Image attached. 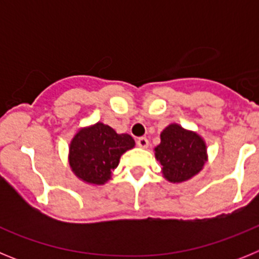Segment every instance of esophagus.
<instances>
[{"mask_svg":"<svg viewBox=\"0 0 259 259\" xmlns=\"http://www.w3.org/2000/svg\"><path fill=\"white\" fill-rule=\"evenodd\" d=\"M137 145L143 148V149H146L148 146H149V140L146 139V137H139L137 139Z\"/></svg>","mask_w":259,"mask_h":259,"instance_id":"1","label":"esophagus"}]
</instances>
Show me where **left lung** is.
<instances>
[{
  "mask_svg": "<svg viewBox=\"0 0 259 259\" xmlns=\"http://www.w3.org/2000/svg\"><path fill=\"white\" fill-rule=\"evenodd\" d=\"M162 174L170 183L192 179L203 168L207 161L206 143L194 131L171 123L161 132V143L154 148Z\"/></svg>",
  "mask_w": 259,
  "mask_h": 259,
  "instance_id": "obj_1",
  "label": "left lung"
}]
</instances>
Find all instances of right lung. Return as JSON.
Wrapping results in <instances>:
<instances>
[{"mask_svg": "<svg viewBox=\"0 0 259 259\" xmlns=\"http://www.w3.org/2000/svg\"><path fill=\"white\" fill-rule=\"evenodd\" d=\"M135 148L127 134H116L110 125L97 122L80 128L68 148V163L77 179L87 184L104 185L113 176L119 159Z\"/></svg>", "mask_w": 259, "mask_h": 259, "instance_id": "1", "label": "right lung"}]
</instances>
